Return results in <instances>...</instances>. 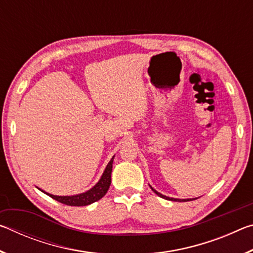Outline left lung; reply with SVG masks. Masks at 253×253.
I'll use <instances>...</instances> for the list:
<instances>
[{"instance_id":"left-lung-1","label":"left lung","mask_w":253,"mask_h":253,"mask_svg":"<svg viewBox=\"0 0 253 253\" xmlns=\"http://www.w3.org/2000/svg\"><path fill=\"white\" fill-rule=\"evenodd\" d=\"M151 188H152V191L154 192V193H156L158 196H161V198H163V199H166V200H169V201H192L191 199H188V200H178V199H173V198H168V196H165V195H163V194H161V193H158V192H156L155 190H154V188L151 186Z\"/></svg>"}]
</instances>
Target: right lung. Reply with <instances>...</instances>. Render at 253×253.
<instances>
[{
  "label": "right lung",
  "instance_id": "right-lung-1",
  "mask_svg": "<svg viewBox=\"0 0 253 253\" xmlns=\"http://www.w3.org/2000/svg\"><path fill=\"white\" fill-rule=\"evenodd\" d=\"M113 161H114V157L111 158L110 162L108 163V165H107V168L105 169L104 174H102L101 178L99 179V182H98L96 185L91 188V190L85 192V193L74 195V196H57V195L45 193V192L44 193L46 195H49L50 198H52L53 200L58 201V202L63 203L66 205H71V207H84V205L96 202V201L100 200L102 196H105V194L107 193V191H108V188L110 186L111 170H113Z\"/></svg>",
  "mask_w": 253,
  "mask_h": 253
}]
</instances>
